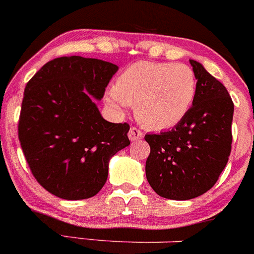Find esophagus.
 Listing matches in <instances>:
<instances>
[{
    "instance_id": "34e87169",
    "label": "esophagus",
    "mask_w": 254,
    "mask_h": 254,
    "mask_svg": "<svg viewBox=\"0 0 254 254\" xmlns=\"http://www.w3.org/2000/svg\"><path fill=\"white\" fill-rule=\"evenodd\" d=\"M127 136H129L130 141H136V140H140L142 137V131H140L137 127H130L129 132H127Z\"/></svg>"
}]
</instances>
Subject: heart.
<instances>
[{"label": "heart", "instance_id": "1", "mask_svg": "<svg viewBox=\"0 0 254 254\" xmlns=\"http://www.w3.org/2000/svg\"><path fill=\"white\" fill-rule=\"evenodd\" d=\"M196 96V78L184 64L137 61L115 81L107 102L115 108L135 106L140 124L166 130L187 117Z\"/></svg>", "mask_w": 254, "mask_h": 254}]
</instances>
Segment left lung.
Returning <instances> with one entry per match:
<instances>
[{"label": "left lung", "instance_id": "8db88e82", "mask_svg": "<svg viewBox=\"0 0 254 254\" xmlns=\"http://www.w3.org/2000/svg\"><path fill=\"white\" fill-rule=\"evenodd\" d=\"M189 63L198 79L190 111L173 129L145 135L151 147L146 178L158 195L172 200H189L211 189L231 152V97L200 63Z\"/></svg>", "mask_w": 254, "mask_h": 254}]
</instances>
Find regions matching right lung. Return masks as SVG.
Segmentation results:
<instances>
[{
	"label": "right lung",
	"instance_id": "1",
	"mask_svg": "<svg viewBox=\"0 0 254 254\" xmlns=\"http://www.w3.org/2000/svg\"><path fill=\"white\" fill-rule=\"evenodd\" d=\"M118 66L82 56L45 64L27 83L18 137L38 183L66 200L94 196L108 178L109 160L130 145L129 124L101 115V101Z\"/></svg>",
	"mask_w": 254,
	"mask_h": 254
}]
</instances>
